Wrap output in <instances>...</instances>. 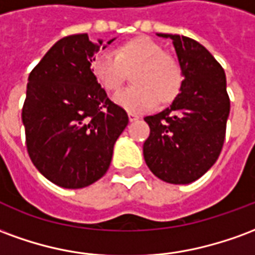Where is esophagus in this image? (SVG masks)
<instances>
[{
  "instance_id": "esophagus-1",
  "label": "esophagus",
  "mask_w": 255,
  "mask_h": 255,
  "mask_svg": "<svg viewBox=\"0 0 255 255\" xmlns=\"http://www.w3.org/2000/svg\"><path fill=\"white\" fill-rule=\"evenodd\" d=\"M128 119H129V122H136V120H139V116L136 115V113H133V112H128Z\"/></svg>"
}]
</instances>
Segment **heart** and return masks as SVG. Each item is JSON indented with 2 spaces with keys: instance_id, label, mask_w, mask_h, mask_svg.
Here are the masks:
<instances>
[{
  "instance_id": "obj_1",
  "label": "heart",
  "mask_w": 255,
  "mask_h": 255,
  "mask_svg": "<svg viewBox=\"0 0 255 255\" xmlns=\"http://www.w3.org/2000/svg\"><path fill=\"white\" fill-rule=\"evenodd\" d=\"M131 75L133 86L115 97L117 105L128 112L149 111L175 100L182 89L183 72L175 57L149 36L127 41L112 53H102L91 63L95 80L108 93H117Z\"/></svg>"
}]
</instances>
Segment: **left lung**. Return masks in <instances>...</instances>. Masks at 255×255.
Returning <instances> with one entry per match:
<instances>
[{"label": "left lung", "mask_w": 255, "mask_h": 255, "mask_svg": "<svg viewBox=\"0 0 255 255\" xmlns=\"http://www.w3.org/2000/svg\"><path fill=\"white\" fill-rule=\"evenodd\" d=\"M157 35L172 39L184 79L171 106L144 117L150 127L144 161L161 180L188 184L212 168L224 144L230 116L225 72L208 49L191 38Z\"/></svg>", "instance_id": "1"}]
</instances>
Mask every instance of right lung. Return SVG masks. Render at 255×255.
Listing matches in <instances>:
<instances>
[{
	"label": "right lung",
	"mask_w": 255,
	"mask_h": 255,
	"mask_svg": "<svg viewBox=\"0 0 255 255\" xmlns=\"http://www.w3.org/2000/svg\"><path fill=\"white\" fill-rule=\"evenodd\" d=\"M102 42H91L87 34L65 36L28 76L21 112L28 155L60 187L83 188L104 176L128 124L126 111L108 98L91 72Z\"/></svg>",
	"instance_id": "1"
}]
</instances>
